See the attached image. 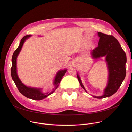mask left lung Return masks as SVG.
<instances>
[{"mask_svg": "<svg viewBox=\"0 0 132 132\" xmlns=\"http://www.w3.org/2000/svg\"><path fill=\"white\" fill-rule=\"evenodd\" d=\"M98 35L100 37L98 46L92 51V56L95 59L105 57L109 71L108 82L104 94L101 96H93L101 99L112 96L120 87L126 77L127 58L125 52L114 37L100 32H98ZM77 77L81 86L87 92L78 73Z\"/></svg>", "mask_w": 132, "mask_h": 132, "instance_id": "1", "label": "left lung"}]
</instances>
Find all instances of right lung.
<instances>
[{
    "mask_svg": "<svg viewBox=\"0 0 132 132\" xmlns=\"http://www.w3.org/2000/svg\"><path fill=\"white\" fill-rule=\"evenodd\" d=\"M31 36L30 35H26L24 36L20 41V45L19 47L14 52L12 58V67H11V76L13 80L14 81L15 84L16 85L19 91L21 93L23 96L26 97L34 100H43L48 96H49L51 94H52L55 90L56 89L60 84L61 79L63 77V76L66 73L67 70H63L61 71H59L57 74L55 75V77L53 82V84L54 86V88H53V90L51 93H43L41 92V89L32 88L30 87H27L25 86L22 82L21 81L20 79L18 77L16 70V59L18 55L22 48L23 44L27 39L29 38Z\"/></svg>",
    "mask_w": 132,
    "mask_h": 132,
    "instance_id": "add662e5",
    "label": "right lung"
}]
</instances>
